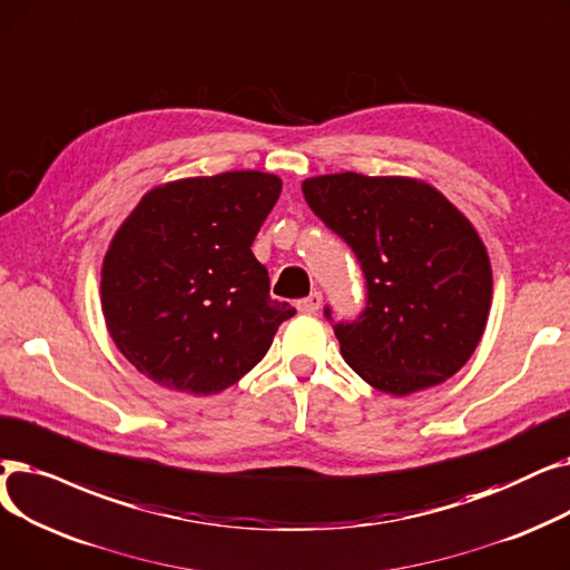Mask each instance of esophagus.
Segmentation results:
<instances>
[{
  "label": "esophagus",
  "instance_id": "34e87169",
  "mask_svg": "<svg viewBox=\"0 0 570 570\" xmlns=\"http://www.w3.org/2000/svg\"><path fill=\"white\" fill-rule=\"evenodd\" d=\"M320 306H322V294L320 292H311L306 299H302L299 304H296V308H299L302 313H317L320 311Z\"/></svg>",
  "mask_w": 570,
  "mask_h": 570
}]
</instances>
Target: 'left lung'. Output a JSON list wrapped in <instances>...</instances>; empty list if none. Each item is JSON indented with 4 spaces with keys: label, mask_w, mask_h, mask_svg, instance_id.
<instances>
[{
    "label": "left lung",
    "mask_w": 570,
    "mask_h": 570,
    "mask_svg": "<svg viewBox=\"0 0 570 570\" xmlns=\"http://www.w3.org/2000/svg\"><path fill=\"white\" fill-rule=\"evenodd\" d=\"M317 218L355 253L366 306L332 322L341 355L375 390L405 396L473 355L492 304V266L473 225L413 178L332 174L302 185Z\"/></svg>",
    "instance_id": "8db88e82"
}]
</instances>
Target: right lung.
Returning a JSON list of instances; mask_svg holds the SVG:
<instances>
[{
	"instance_id": "add662e5",
	"label": "right lung",
	"mask_w": 570,
	"mask_h": 570,
	"mask_svg": "<svg viewBox=\"0 0 570 570\" xmlns=\"http://www.w3.org/2000/svg\"><path fill=\"white\" fill-rule=\"evenodd\" d=\"M281 189L262 171L167 183L114 236L101 268L106 327L153 383L218 394L262 362L296 313L271 299L250 250Z\"/></svg>"
}]
</instances>
